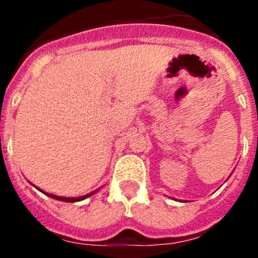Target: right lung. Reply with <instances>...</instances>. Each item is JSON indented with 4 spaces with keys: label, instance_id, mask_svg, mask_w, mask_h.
Returning <instances> with one entry per match:
<instances>
[{
    "label": "right lung",
    "instance_id": "obj_1",
    "mask_svg": "<svg viewBox=\"0 0 258 258\" xmlns=\"http://www.w3.org/2000/svg\"><path fill=\"white\" fill-rule=\"evenodd\" d=\"M33 186H35V184H33ZM36 188H37L40 192H42V194H45L46 196L51 197V199L58 200V201H63V202H79V201H82V200H86V199H87V197H91V196H92V195H95L96 192H97L98 189H100V188H98V189H96V191H92V192H90V194L85 195V196H81V197H62V196H56V195L47 194V192L42 191V189H40V188H38V187H36Z\"/></svg>",
    "mask_w": 258,
    "mask_h": 258
}]
</instances>
